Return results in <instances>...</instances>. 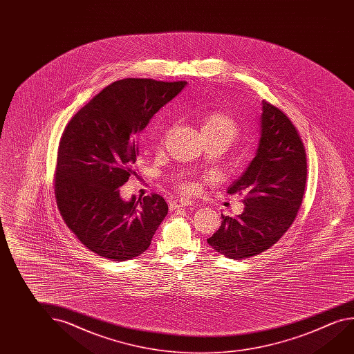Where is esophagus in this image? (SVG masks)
I'll return each mask as SVG.
<instances>
[{"mask_svg": "<svg viewBox=\"0 0 354 354\" xmlns=\"http://www.w3.org/2000/svg\"><path fill=\"white\" fill-rule=\"evenodd\" d=\"M192 201L186 200V198H181V200H174V201H170L169 207L171 211H174L176 209H181V207H185V206H192Z\"/></svg>", "mask_w": 354, "mask_h": 354, "instance_id": "34e87169", "label": "esophagus"}]
</instances>
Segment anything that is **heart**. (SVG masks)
I'll list each match as a JSON object with an SVG mask.
<instances>
[{
	"label": "heart",
	"instance_id": "heart-1",
	"mask_svg": "<svg viewBox=\"0 0 354 354\" xmlns=\"http://www.w3.org/2000/svg\"><path fill=\"white\" fill-rule=\"evenodd\" d=\"M165 132L162 140L167 137ZM200 133L203 138L218 140L228 147L236 140L239 136V126L232 116L227 115L225 112L214 111L203 117L200 122ZM180 190L185 194H192L198 189V185L194 181H183L180 183Z\"/></svg>",
	"mask_w": 354,
	"mask_h": 354
}]
</instances>
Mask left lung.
Returning a JSON list of instances; mask_svg holds the SVG:
<instances>
[{
	"label": "left lung",
	"mask_w": 354,
	"mask_h": 354,
	"mask_svg": "<svg viewBox=\"0 0 354 354\" xmlns=\"http://www.w3.org/2000/svg\"><path fill=\"white\" fill-rule=\"evenodd\" d=\"M259 142L255 156L227 192L243 195V212L221 214V226L207 243L239 261L277 243L295 220L306 185V153L284 112L261 101Z\"/></svg>",
	"instance_id": "1"
}]
</instances>
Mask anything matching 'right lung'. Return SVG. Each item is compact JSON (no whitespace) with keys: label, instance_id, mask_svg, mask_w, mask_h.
Returning a JSON list of instances; mask_svg holds the SVG:
<instances>
[{"label":"right lung","instance_id":"obj_1","mask_svg":"<svg viewBox=\"0 0 354 354\" xmlns=\"http://www.w3.org/2000/svg\"><path fill=\"white\" fill-rule=\"evenodd\" d=\"M186 82L123 79L93 96L70 120L60 140L55 198L70 231L87 250L115 261L142 254L168 214L158 194L123 200L136 174L137 136Z\"/></svg>","mask_w":354,"mask_h":354}]
</instances>
